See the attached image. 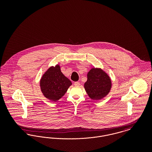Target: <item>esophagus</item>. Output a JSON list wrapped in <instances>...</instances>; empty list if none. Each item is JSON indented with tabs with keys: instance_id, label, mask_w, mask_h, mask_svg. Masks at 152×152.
Here are the masks:
<instances>
[{
	"instance_id": "esophagus-1",
	"label": "esophagus",
	"mask_w": 152,
	"mask_h": 152,
	"mask_svg": "<svg viewBox=\"0 0 152 152\" xmlns=\"http://www.w3.org/2000/svg\"><path fill=\"white\" fill-rule=\"evenodd\" d=\"M80 84L79 82H77V81H76V82L74 83V85H75V86H79Z\"/></svg>"
}]
</instances>
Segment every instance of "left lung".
I'll use <instances>...</instances> for the list:
<instances>
[{
	"label": "left lung",
	"mask_w": 152,
	"mask_h": 152,
	"mask_svg": "<svg viewBox=\"0 0 152 152\" xmlns=\"http://www.w3.org/2000/svg\"><path fill=\"white\" fill-rule=\"evenodd\" d=\"M84 88L92 100H100L108 94L112 83L108 75L100 68H92L87 74Z\"/></svg>",
	"instance_id": "1"
}]
</instances>
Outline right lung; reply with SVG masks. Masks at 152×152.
<instances>
[{
  "instance_id": "1",
  "label": "right lung",
  "mask_w": 152,
  "mask_h": 152,
  "mask_svg": "<svg viewBox=\"0 0 152 152\" xmlns=\"http://www.w3.org/2000/svg\"><path fill=\"white\" fill-rule=\"evenodd\" d=\"M40 85L46 98L57 101L64 95L72 83L62 73L60 66L57 65L51 66L45 72L40 80Z\"/></svg>"
}]
</instances>
